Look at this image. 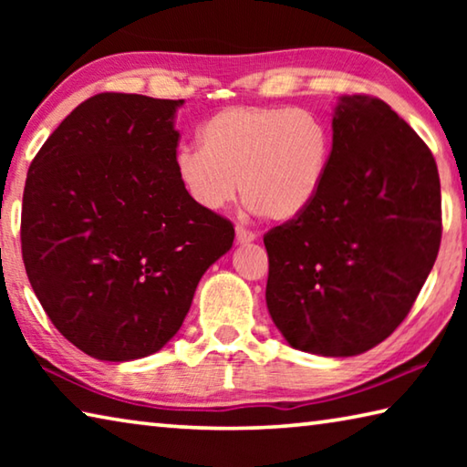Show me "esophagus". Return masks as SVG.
Segmentation results:
<instances>
[{"label": "esophagus", "instance_id": "esophagus-1", "mask_svg": "<svg viewBox=\"0 0 467 467\" xmlns=\"http://www.w3.org/2000/svg\"><path fill=\"white\" fill-rule=\"evenodd\" d=\"M255 239H257V234L253 233V231H249V228L236 226V241H239L241 244H247V243L255 241Z\"/></svg>", "mask_w": 467, "mask_h": 467}]
</instances>
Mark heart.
<instances>
[{
    "label": "heart",
    "mask_w": 467,
    "mask_h": 467,
    "mask_svg": "<svg viewBox=\"0 0 467 467\" xmlns=\"http://www.w3.org/2000/svg\"><path fill=\"white\" fill-rule=\"evenodd\" d=\"M197 138L200 148L177 152L175 175L205 212L226 208L241 189L251 210L284 223L303 214L326 181L331 136L313 110L224 107L203 121Z\"/></svg>",
    "instance_id": "b5f03b06"
}]
</instances>
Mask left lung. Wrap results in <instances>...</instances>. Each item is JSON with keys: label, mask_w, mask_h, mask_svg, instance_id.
Instances as JSON below:
<instances>
[{"label": "left lung", "mask_w": 467, "mask_h": 467, "mask_svg": "<svg viewBox=\"0 0 467 467\" xmlns=\"http://www.w3.org/2000/svg\"><path fill=\"white\" fill-rule=\"evenodd\" d=\"M321 192L264 236L265 303L286 342L357 357L406 319L437 259L441 183L420 136L381 99L342 97Z\"/></svg>", "instance_id": "left-lung-1"}]
</instances>
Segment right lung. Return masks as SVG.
<instances>
[{"mask_svg": "<svg viewBox=\"0 0 467 467\" xmlns=\"http://www.w3.org/2000/svg\"><path fill=\"white\" fill-rule=\"evenodd\" d=\"M183 100L102 92L59 123L30 164L22 259L59 334L99 360L154 354L177 334L231 220L175 175Z\"/></svg>", "mask_w": 467, "mask_h": 467, "instance_id": "add662e5", "label": "right lung"}]
</instances>
